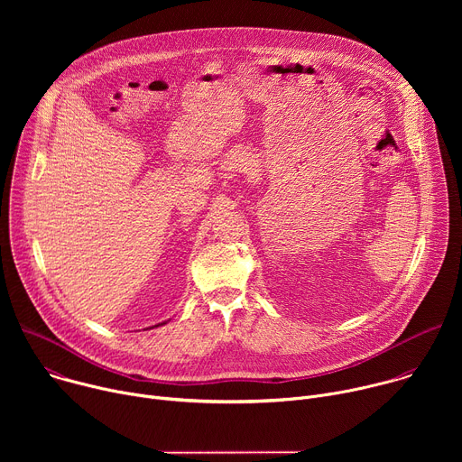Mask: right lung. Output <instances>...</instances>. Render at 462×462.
I'll return each instance as SVG.
<instances>
[{
  "label": "right lung",
  "mask_w": 462,
  "mask_h": 462,
  "mask_svg": "<svg viewBox=\"0 0 462 462\" xmlns=\"http://www.w3.org/2000/svg\"><path fill=\"white\" fill-rule=\"evenodd\" d=\"M159 325H162V323H159ZM159 325H155V327H159Z\"/></svg>",
  "instance_id": "add662e5"
}]
</instances>
